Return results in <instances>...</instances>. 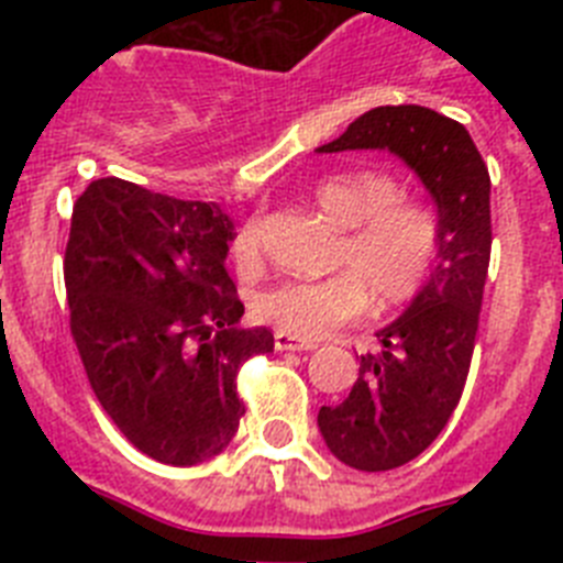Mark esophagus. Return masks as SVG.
Segmentation results:
<instances>
[{"label": "esophagus", "mask_w": 563, "mask_h": 563, "mask_svg": "<svg viewBox=\"0 0 563 563\" xmlns=\"http://www.w3.org/2000/svg\"><path fill=\"white\" fill-rule=\"evenodd\" d=\"M316 341H305V338H296L290 332H276V350L278 352H310L316 350Z\"/></svg>", "instance_id": "1"}]
</instances>
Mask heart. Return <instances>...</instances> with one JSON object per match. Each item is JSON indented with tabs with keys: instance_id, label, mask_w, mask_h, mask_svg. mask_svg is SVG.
<instances>
[{
	"instance_id": "heart-1",
	"label": "heart",
	"mask_w": 563,
	"mask_h": 563,
	"mask_svg": "<svg viewBox=\"0 0 563 563\" xmlns=\"http://www.w3.org/2000/svg\"><path fill=\"white\" fill-rule=\"evenodd\" d=\"M318 208L343 228L335 265L346 273L330 278H285L258 290L253 312L296 338H321L361 316L366 305L391 312L409 307L437 267L442 247L440 213L420 200H406L400 183L375 168L338 172L316 188ZM242 265L258 258L256 225L233 242Z\"/></svg>"
}]
</instances>
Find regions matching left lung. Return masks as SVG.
<instances>
[{"instance_id":"obj_1","label":"left lung","mask_w":563,"mask_h":563,"mask_svg":"<svg viewBox=\"0 0 563 563\" xmlns=\"http://www.w3.org/2000/svg\"><path fill=\"white\" fill-rule=\"evenodd\" d=\"M386 148L420 177L442 222V247L426 290L377 332L357 380L338 406H321L327 449L357 471H391L437 440L460 402L474 355L490 262V177L462 123L402 103L363 112L316 152Z\"/></svg>"}]
</instances>
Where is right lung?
<instances>
[{
  "instance_id": "obj_1",
  "label": "right lung",
  "mask_w": 563,
  "mask_h": 563,
  "mask_svg": "<svg viewBox=\"0 0 563 563\" xmlns=\"http://www.w3.org/2000/svg\"><path fill=\"white\" fill-rule=\"evenodd\" d=\"M233 222L217 202L174 200L118 177L73 206L64 285L78 355L112 422L163 465L228 449L245 415L239 366L273 352L225 271Z\"/></svg>"
}]
</instances>
